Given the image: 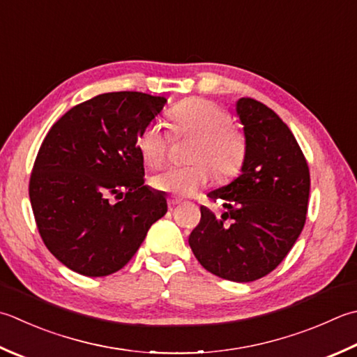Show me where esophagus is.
I'll use <instances>...</instances> for the list:
<instances>
[{
	"label": "esophagus",
	"mask_w": 357,
	"mask_h": 357,
	"mask_svg": "<svg viewBox=\"0 0 357 357\" xmlns=\"http://www.w3.org/2000/svg\"><path fill=\"white\" fill-rule=\"evenodd\" d=\"M167 202H169V207H170V208H173L174 206H178V204H181V199H178V198H174V197H169V199H167Z\"/></svg>",
	"instance_id": "34e87169"
}]
</instances>
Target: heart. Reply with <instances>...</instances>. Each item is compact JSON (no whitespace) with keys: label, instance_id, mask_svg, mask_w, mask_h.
Returning a JSON list of instances; mask_svg holds the SVG:
<instances>
[{"label":"heart","instance_id":"1","mask_svg":"<svg viewBox=\"0 0 357 357\" xmlns=\"http://www.w3.org/2000/svg\"><path fill=\"white\" fill-rule=\"evenodd\" d=\"M176 136L197 137L188 160L193 165L169 167L151 178V185L174 197H192L204 188L212 178L225 181L240 172L246 158V137L230 125L226 108L213 100L190 97L170 111ZM172 136L162 123L151 122L137 139L139 151L150 167H159L169 155Z\"/></svg>","mask_w":357,"mask_h":357}]
</instances>
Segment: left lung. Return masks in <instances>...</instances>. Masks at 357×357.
<instances>
[{
  "label": "left lung",
  "mask_w": 357,
  "mask_h": 357,
  "mask_svg": "<svg viewBox=\"0 0 357 357\" xmlns=\"http://www.w3.org/2000/svg\"><path fill=\"white\" fill-rule=\"evenodd\" d=\"M248 150L241 174L207 195L227 212L201 207L188 244L201 266L230 282H254L274 271L305 226L310 169L294 135L266 105L236 103Z\"/></svg>",
  "instance_id": "obj_1"
}]
</instances>
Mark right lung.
Returning a JSON list of instances; mask_svg holds the SVG:
<instances>
[{"label":"right lung","mask_w":357,"mask_h":357,"mask_svg":"<svg viewBox=\"0 0 357 357\" xmlns=\"http://www.w3.org/2000/svg\"><path fill=\"white\" fill-rule=\"evenodd\" d=\"M165 102L137 91L96 96L63 114L41 142L29 179L35 222L49 252L77 274L122 269L167 213L165 195L144 184L137 146Z\"/></svg>","instance_id":"obj_1"}]
</instances>
